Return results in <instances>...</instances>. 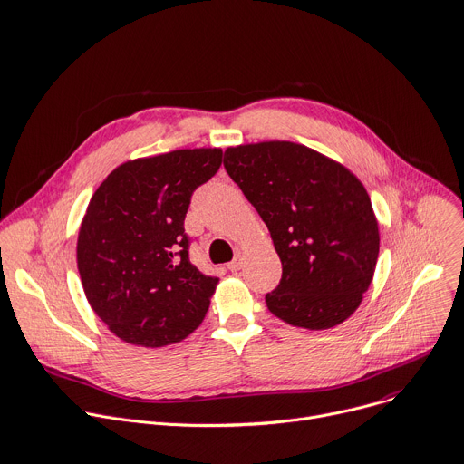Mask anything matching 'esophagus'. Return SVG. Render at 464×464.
<instances>
[{
	"instance_id": "obj_1",
	"label": "esophagus",
	"mask_w": 464,
	"mask_h": 464,
	"mask_svg": "<svg viewBox=\"0 0 464 464\" xmlns=\"http://www.w3.org/2000/svg\"><path fill=\"white\" fill-rule=\"evenodd\" d=\"M241 266H243V262H241V258H236V260H232L230 264H228V269L232 271V273H237L239 269H241Z\"/></svg>"
}]
</instances>
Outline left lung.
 Wrapping results in <instances>:
<instances>
[{"label": "left lung", "mask_w": 464, "mask_h": 464, "mask_svg": "<svg viewBox=\"0 0 464 464\" xmlns=\"http://www.w3.org/2000/svg\"><path fill=\"white\" fill-rule=\"evenodd\" d=\"M225 169L267 225L282 280L269 312L305 330L346 321L369 289L380 230L371 197L350 169L293 141L228 147Z\"/></svg>", "instance_id": "8db88e82"}]
</instances>
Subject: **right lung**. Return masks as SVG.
<instances>
[{
	"mask_svg": "<svg viewBox=\"0 0 464 464\" xmlns=\"http://www.w3.org/2000/svg\"><path fill=\"white\" fill-rule=\"evenodd\" d=\"M221 162L218 147L129 160L92 195L79 228L77 267L92 310L121 341L173 344L208 312L219 280L189 262L184 218L195 188Z\"/></svg>",
	"mask_w": 464,
	"mask_h": 464,
	"instance_id": "add662e5",
	"label": "right lung"
}]
</instances>
